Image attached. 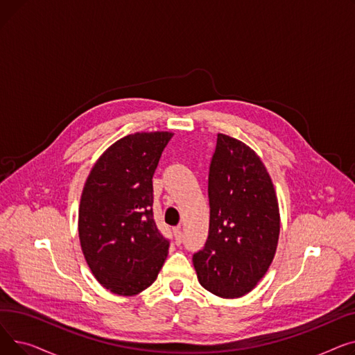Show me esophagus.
Returning <instances> with one entry per match:
<instances>
[{"label":"esophagus","instance_id":"esophagus-1","mask_svg":"<svg viewBox=\"0 0 355 355\" xmlns=\"http://www.w3.org/2000/svg\"><path fill=\"white\" fill-rule=\"evenodd\" d=\"M174 236H175V243H177V245H181V241H182L181 227H175V229H174Z\"/></svg>","mask_w":355,"mask_h":355}]
</instances>
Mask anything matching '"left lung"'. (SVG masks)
<instances>
[{"label": "left lung", "mask_w": 355, "mask_h": 355, "mask_svg": "<svg viewBox=\"0 0 355 355\" xmlns=\"http://www.w3.org/2000/svg\"><path fill=\"white\" fill-rule=\"evenodd\" d=\"M210 227L194 253L198 282L221 297L249 293L268 272L281 220L263 162L243 142L218 134L209 173Z\"/></svg>", "instance_id": "8db88e82"}]
</instances>
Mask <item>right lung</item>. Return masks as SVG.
Returning a JSON list of instances; mask_svg holds the SVG:
<instances>
[{
  "label": "right lung",
  "mask_w": 355,
  "mask_h": 355,
  "mask_svg": "<svg viewBox=\"0 0 355 355\" xmlns=\"http://www.w3.org/2000/svg\"><path fill=\"white\" fill-rule=\"evenodd\" d=\"M170 132L128 135L98 159L86 180L79 237L98 282L116 295H137L157 279L170 240L154 220L153 177Z\"/></svg>",
  "instance_id": "obj_1"
}]
</instances>
